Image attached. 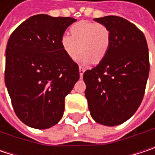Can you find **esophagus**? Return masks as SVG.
Listing matches in <instances>:
<instances>
[{"label": "esophagus", "mask_w": 155, "mask_h": 155, "mask_svg": "<svg viewBox=\"0 0 155 155\" xmlns=\"http://www.w3.org/2000/svg\"><path fill=\"white\" fill-rule=\"evenodd\" d=\"M83 73H84V69L80 66V77L81 78H82L83 76Z\"/></svg>", "instance_id": "obj_1"}]
</instances>
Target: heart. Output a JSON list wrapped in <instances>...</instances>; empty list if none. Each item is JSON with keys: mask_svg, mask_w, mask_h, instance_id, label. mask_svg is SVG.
I'll return each mask as SVG.
<instances>
[{"mask_svg": "<svg viewBox=\"0 0 155 155\" xmlns=\"http://www.w3.org/2000/svg\"><path fill=\"white\" fill-rule=\"evenodd\" d=\"M71 36L64 35L60 44L69 59L74 60L80 53L79 61L89 64L100 63L107 55L111 45V33L105 25L91 21H80L70 28Z\"/></svg>", "mask_w": 155, "mask_h": 155, "instance_id": "heart-1", "label": "heart"}]
</instances>
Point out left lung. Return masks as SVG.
Masks as SVG:
<instances>
[{"mask_svg": "<svg viewBox=\"0 0 155 155\" xmlns=\"http://www.w3.org/2000/svg\"><path fill=\"white\" fill-rule=\"evenodd\" d=\"M111 33V45L100 64L83 74L85 96L91 117L104 126L129 119L143 101L149 75L145 37L128 20L117 16L94 18Z\"/></svg>", "mask_w": 155, "mask_h": 155, "instance_id": "obj_1", "label": "left lung"}]
</instances>
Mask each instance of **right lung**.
<instances>
[{"label": "right lung", "instance_id": "add662e5", "mask_svg": "<svg viewBox=\"0 0 155 155\" xmlns=\"http://www.w3.org/2000/svg\"><path fill=\"white\" fill-rule=\"evenodd\" d=\"M74 21L70 17L34 15L8 40L5 85L17 117L30 127L46 129L59 122L64 99L80 78L78 64L60 44Z\"/></svg>", "mask_w": 155, "mask_h": 155}]
</instances>
